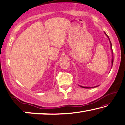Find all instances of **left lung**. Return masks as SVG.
<instances>
[{"mask_svg": "<svg viewBox=\"0 0 125 125\" xmlns=\"http://www.w3.org/2000/svg\"><path fill=\"white\" fill-rule=\"evenodd\" d=\"M105 34L107 36V37H108V38H109V41H110V47H111V50H112V57H113V58H112V65H113V51H112V43H111V42H110V39H109V37H108V35H107L106 33H105ZM81 87H82V88H93V87H83V86H81V85H80ZM96 87H97V86H96Z\"/></svg>", "mask_w": 125, "mask_h": 125, "instance_id": "left-lung-1", "label": "left lung"}]
</instances>
